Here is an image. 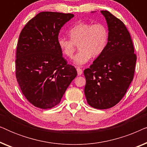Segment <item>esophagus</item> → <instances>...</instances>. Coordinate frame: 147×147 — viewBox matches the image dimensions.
Here are the masks:
<instances>
[{
  "label": "esophagus",
  "instance_id": "esophagus-1",
  "mask_svg": "<svg viewBox=\"0 0 147 147\" xmlns=\"http://www.w3.org/2000/svg\"><path fill=\"white\" fill-rule=\"evenodd\" d=\"M76 69H77V72H78V76H81L82 73H83V71H82V69L80 68V67H76Z\"/></svg>",
  "mask_w": 147,
  "mask_h": 147
}]
</instances>
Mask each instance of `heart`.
Masks as SVG:
<instances>
[{
  "mask_svg": "<svg viewBox=\"0 0 147 147\" xmlns=\"http://www.w3.org/2000/svg\"><path fill=\"white\" fill-rule=\"evenodd\" d=\"M70 39L59 37L57 43L61 51L71 58L77 45L80 49L74 58L76 65H84L92 57H97L103 53L108 43V31L101 23L92 24L80 22L68 31Z\"/></svg>",
  "mask_w": 147,
  "mask_h": 147,
  "instance_id": "1",
  "label": "heart"
}]
</instances>
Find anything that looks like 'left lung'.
Returning <instances> with one entry per match:
<instances>
[{
  "mask_svg": "<svg viewBox=\"0 0 147 147\" xmlns=\"http://www.w3.org/2000/svg\"><path fill=\"white\" fill-rule=\"evenodd\" d=\"M100 12L107 22L108 43L103 53L84 70V94L90 106L103 110L113 107L125 95L134 78L136 55L123 22L108 11Z\"/></svg>",
  "mask_w": 147,
  "mask_h": 147,
  "instance_id": "obj_1",
  "label": "left lung"
}]
</instances>
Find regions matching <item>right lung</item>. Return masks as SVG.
<instances>
[{
    "mask_svg": "<svg viewBox=\"0 0 147 147\" xmlns=\"http://www.w3.org/2000/svg\"><path fill=\"white\" fill-rule=\"evenodd\" d=\"M73 14L41 12L20 33L16 53V78L30 103L42 109L61 101L77 71L62 56L57 40Z\"/></svg>",
    "mask_w": 147,
    "mask_h": 147,
    "instance_id": "1",
    "label": "right lung"
}]
</instances>
